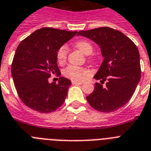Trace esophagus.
Segmentation results:
<instances>
[{"instance_id":"1","label":"esophagus","mask_w":151,"mask_h":151,"mask_svg":"<svg viewBox=\"0 0 151 151\" xmlns=\"http://www.w3.org/2000/svg\"><path fill=\"white\" fill-rule=\"evenodd\" d=\"M72 84H83V82L77 81H72Z\"/></svg>"}]
</instances>
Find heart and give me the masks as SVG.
<instances>
[{
  "instance_id": "1",
  "label": "heart",
  "mask_w": 151,
  "mask_h": 151,
  "mask_svg": "<svg viewBox=\"0 0 151 151\" xmlns=\"http://www.w3.org/2000/svg\"><path fill=\"white\" fill-rule=\"evenodd\" d=\"M75 46L81 52L85 55L91 54L93 51V46L90 42L88 40H79L75 43ZM68 53V48L67 46H62L56 52V58L60 64H63L66 62ZM67 78H70L73 81H82L89 74V71L85 68L80 67L78 66L70 65L63 71Z\"/></svg>"
}]
</instances>
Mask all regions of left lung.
<instances>
[{
	"label": "left lung",
	"instance_id": "left-lung-1",
	"mask_svg": "<svg viewBox=\"0 0 151 151\" xmlns=\"http://www.w3.org/2000/svg\"><path fill=\"white\" fill-rule=\"evenodd\" d=\"M100 47L104 58L94 78L108 80L106 86L96 83L95 90L86 97L93 109L111 112L123 107L132 98L141 76L139 53L132 40L121 32L109 27L80 31Z\"/></svg>",
	"mask_w": 151,
	"mask_h": 151
}]
</instances>
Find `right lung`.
<instances>
[{
    "label": "right lung",
    "instance_id": "right-lung-1",
    "mask_svg": "<svg viewBox=\"0 0 151 151\" xmlns=\"http://www.w3.org/2000/svg\"><path fill=\"white\" fill-rule=\"evenodd\" d=\"M78 32L42 28L21 42L12 65V75L23 103L42 113L54 111L63 105L71 81L60 77L58 84L49 82L60 75L56 52Z\"/></svg>",
    "mask_w": 151,
    "mask_h": 151
}]
</instances>
